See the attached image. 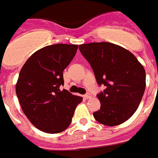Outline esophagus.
I'll return each instance as SVG.
<instances>
[{"instance_id": "34e87169", "label": "esophagus", "mask_w": 158, "mask_h": 158, "mask_svg": "<svg viewBox=\"0 0 158 158\" xmlns=\"http://www.w3.org/2000/svg\"><path fill=\"white\" fill-rule=\"evenodd\" d=\"M90 97H91V94H89V93H86L85 94H84V98L85 99H89Z\"/></svg>"}]
</instances>
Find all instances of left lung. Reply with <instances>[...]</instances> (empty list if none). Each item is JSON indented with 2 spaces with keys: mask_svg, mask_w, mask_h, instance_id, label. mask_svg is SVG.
I'll return each mask as SVG.
<instances>
[{
  "mask_svg": "<svg viewBox=\"0 0 158 158\" xmlns=\"http://www.w3.org/2000/svg\"><path fill=\"white\" fill-rule=\"evenodd\" d=\"M90 64L99 85L106 88L97 94L100 109L93 113L97 122L108 127L125 122L135 113L143 98L146 74L135 55L110 42L79 45Z\"/></svg>",
  "mask_w": 158,
  "mask_h": 158,
  "instance_id": "left-lung-1",
  "label": "left lung"
}]
</instances>
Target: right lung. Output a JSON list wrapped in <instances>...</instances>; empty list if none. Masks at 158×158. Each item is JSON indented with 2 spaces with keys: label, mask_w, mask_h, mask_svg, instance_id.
<instances>
[{
  "label": "right lung",
  "mask_w": 158,
  "mask_h": 158,
  "mask_svg": "<svg viewBox=\"0 0 158 158\" xmlns=\"http://www.w3.org/2000/svg\"><path fill=\"white\" fill-rule=\"evenodd\" d=\"M77 45L55 44L37 50L19 73L16 94L23 112L37 129L56 134L71 124L74 111L82 98L64 85L63 72L75 56Z\"/></svg>",
  "instance_id": "1"
}]
</instances>
